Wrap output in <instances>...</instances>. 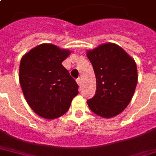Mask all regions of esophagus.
<instances>
[{
    "mask_svg": "<svg viewBox=\"0 0 156 156\" xmlns=\"http://www.w3.org/2000/svg\"><path fill=\"white\" fill-rule=\"evenodd\" d=\"M76 82L78 83V85L80 86V82H81V80H80V78H78V79L76 80Z\"/></svg>",
    "mask_w": 156,
    "mask_h": 156,
    "instance_id": "34e87169",
    "label": "esophagus"
}]
</instances>
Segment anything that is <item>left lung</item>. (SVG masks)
Instances as JSON below:
<instances>
[{"instance_id":"1","label":"left lung","mask_w":156,"mask_h":156,"mask_svg":"<svg viewBox=\"0 0 156 156\" xmlns=\"http://www.w3.org/2000/svg\"><path fill=\"white\" fill-rule=\"evenodd\" d=\"M96 77V93L87 105L95 114L113 118L129 105L137 84L135 60L119 45L100 44L87 51Z\"/></svg>"}]
</instances>
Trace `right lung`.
I'll use <instances>...</instances> for the list:
<instances>
[{"mask_svg":"<svg viewBox=\"0 0 156 156\" xmlns=\"http://www.w3.org/2000/svg\"><path fill=\"white\" fill-rule=\"evenodd\" d=\"M71 51L55 44H42L22 56L20 83L32 110L45 119L67 112L78 94V85L62 62Z\"/></svg>","mask_w":156,"mask_h":156,"instance_id":"1","label":"right lung"}]
</instances>
